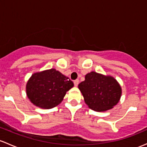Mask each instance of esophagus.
Instances as JSON below:
<instances>
[{
    "instance_id": "obj_1",
    "label": "esophagus",
    "mask_w": 147,
    "mask_h": 147,
    "mask_svg": "<svg viewBox=\"0 0 147 147\" xmlns=\"http://www.w3.org/2000/svg\"><path fill=\"white\" fill-rule=\"evenodd\" d=\"M79 84V80H75V81H74V84H75V86H77Z\"/></svg>"
}]
</instances>
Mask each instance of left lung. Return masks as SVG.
<instances>
[{
    "mask_svg": "<svg viewBox=\"0 0 147 147\" xmlns=\"http://www.w3.org/2000/svg\"><path fill=\"white\" fill-rule=\"evenodd\" d=\"M78 88L88 106L96 111L112 109L121 96V87L115 79L95 72L86 75L85 80L79 84Z\"/></svg>",
    "mask_w": 147,
    "mask_h": 147,
    "instance_id": "8db88e82",
    "label": "left lung"
}]
</instances>
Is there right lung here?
Masks as SVG:
<instances>
[{
  "label": "right lung",
  "instance_id": "right-lung-1",
  "mask_svg": "<svg viewBox=\"0 0 147 147\" xmlns=\"http://www.w3.org/2000/svg\"><path fill=\"white\" fill-rule=\"evenodd\" d=\"M74 86L68 78L55 69L32 75L26 91L31 102L42 109H52L63 101L66 92Z\"/></svg>",
  "mask_w": 147,
  "mask_h": 147
}]
</instances>
